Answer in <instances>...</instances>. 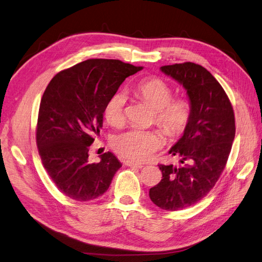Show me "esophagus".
Here are the masks:
<instances>
[{
  "label": "esophagus",
  "instance_id": "esophagus-1",
  "mask_svg": "<svg viewBox=\"0 0 262 262\" xmlns=\"http://www.w3.org/2000/svg\"><path fill=\"white\" fill-rule=\"evenodd\" d=\"M125 165L127 166H130V167H136V168H141L143 167L142 164H139V163H134L132 161H125Z\"/></svg>",
  "mask_w": 262,
  "mask_h": 262
}]
</instances>
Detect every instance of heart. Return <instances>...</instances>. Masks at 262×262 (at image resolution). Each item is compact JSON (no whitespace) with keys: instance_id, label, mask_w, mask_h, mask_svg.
<instances>
[{"instance_id":"heart-1","label":"heart","mask_w":262,"mask_h":262,"mask_svg":"<svg viewBox=\"0 0 262 262\" xmlns=\"http://www.w3.org/2000/svg\"><path fill=\"white\" fill-rule=\"evenodd\" d=\"M136 94L155 110L156 123L170 136H177L186 130L191 119V104L187 98L172 99V88L159 78L139 82ZM126 96L116 92L106 101L103 108L105 121L112 126H120L125 121ZM164 138L158 130L133 128L116 135L112 147L122 157L134 162H143L163 146Z\"/></svg>"}]
</instances>
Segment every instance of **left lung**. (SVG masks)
Wrapping results in <instances>:
<instances>
[{
    "label": "left lung",
    "mask_w": 262,
    "mask_h": 262,
    "mask_svg": "<svg viewBox=\"0 0 262 262\" xmlns=\"http://www.w3.org/2000/svg\"><path fill=\"white\" fill-rule=\"evenodd\" d=\"M161 71L187 91L191 119L182 138L170 149L182 165L159 164L162 180L149 196L163 210H182L196 204L214 187L229 159L235 137L231 101L219 81L201 65L186 62Z\"/></svg>",
    "instance_id": "left-lung-1"
}]
</instances>
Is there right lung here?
<instances>
[{
    "mask_svg": "<svg viewBox=\"0 0 262 262\" xmlns=\"http://www.w3.org/2000/svg\"><path fill=\"white\" fill-rule=\"evenodd\" d=\"M140 70L119 60L92 58L49 82L39 107L37 146L49 176L67 197L89 201L102 196L122 166L112 152L89 163V147L102 127L106 101Z\"/></svg>",
    "mask_w": 262,
    "mask_h": 262,
    "instance_id": "obj_1",
    "label": "right lung"
}]
</instances>
